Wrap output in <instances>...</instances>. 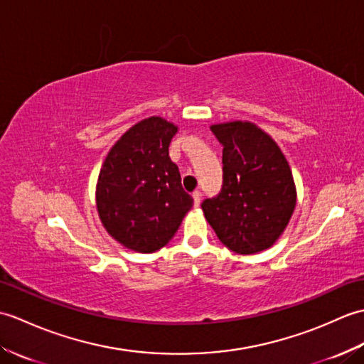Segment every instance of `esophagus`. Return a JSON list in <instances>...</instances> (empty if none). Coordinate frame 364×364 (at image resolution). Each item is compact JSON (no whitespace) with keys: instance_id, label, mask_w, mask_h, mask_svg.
Here are the masks:
<instances>
[{"instance_id":"1","label":"esophagus","mask_w":364,"mask_h":364,"mask_svg":"<svg viewBox=\"0 0 364 364\" xmlns=\"http://www.w3.org/2000/svg\"><path fill=\"white\" fill-rule=\"evenodd\" d=\"M192 197H194L196 206H198L200 202H202V192H200V191H194V192H192Z\"/></svg>"}]
</instances>
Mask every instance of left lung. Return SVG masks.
<instances>
[{
    "label": "left lung",
    "mask_w": 364,
    "mask_h": 364,
    "mask_svg": "<svg viewBox=\"0 0 364 364\" xmlns=\"http://www.w3.org/2000/svg\"><path fill=\"white\" fill-rule=\"evenodd\" d=\"M222 144L223 184L202 203L220 242L239 255L272 247L296 208V184L280 146L250 122L213 125Z\"/></svg>",
    "instance_id": "1"
}]
</instances>
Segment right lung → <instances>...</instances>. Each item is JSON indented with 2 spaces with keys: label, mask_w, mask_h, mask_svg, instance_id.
Returning <instances> with one entry per match:
<instances>
[{
  "label": "right lung",
  "mask_w": 364,
  "mask_h": 364,
  "mask_svg": "<svg viewBox=\"0 0 364 364\" xmlns=\"http://www.w3.org/2000/svg\"><path fill=\"white\" fill-rule=\"evenodd\" d=\"M176 131L161 117L136 123L114 144L100 170V220L129 250L151 253L164 247L194 203L168 156Z\"/></svg>",
  "instance_id": "right-lung-1"
}]
</instances>
